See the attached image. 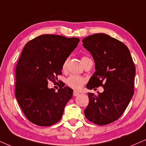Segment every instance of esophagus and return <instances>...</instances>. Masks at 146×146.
I'll list each match as a JSON object with an SVG mask.
<instances>
[{"instance_id": "esophagus-1", "label": "esophagus", "mask_w": 146, "mask_h": 146, "mask_svg": "<svg viewBox=\"0 0 146 146\" xmlns=\"http://www.w3.org/2000/svg\"><path fill=\"white\" fill-rule=\"evenodd\" d=\"M79 94V93L78 92L73 91V96H78Z\"/></svg>"}]
</instances>
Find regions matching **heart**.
Returning <instances> with one entry per match:
<instances>
[{
	"instance_id": "b5f03b06",
	"label": "heart",
	"mask_w": 146,
	"mask_h": 146,
	"mask_svg": "<svg viewBox=\"0 0 146 146\" xmlns=\"http://www.w3.org/2000/svg\"><path fill=\"white\" fill-rule=\"evenodd\" d=\"M89 59H90V58H88V57L83 56L82 58V61L83 62V64H84L86 60ZM67 61L68 59L67 58L62 64V71H65L66 68H67ZM85 82H86V79H85L84 77L77 75H71L70 76L67 77V79H66V84H67V86L72 88V89L74 90L81 89V88H82V86L84 85Z\"/></svg>"
}]
</instances>
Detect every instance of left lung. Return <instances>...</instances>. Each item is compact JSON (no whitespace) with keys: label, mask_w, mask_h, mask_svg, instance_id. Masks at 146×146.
Segmentation results:
<instances>
[{"label":"left lung","mask_w":146,"mask_h":146,"mask_svg":"<svg viewBox=\"0 0 146 146\" xmlns=\"http://www.w3.org/2000/svg\"><path fill=\"white\" fill-rule=\"evenodd\" d=\"M82 42L93 56L96 70L87 88L102 86L104 90L98 95L88 94L85 116L94 124H110L122 115L134 94V62L127 46L107 34L91 35Z\"/></svg>","instance_id":"obj_1"}]
</instances>
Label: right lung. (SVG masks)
Wrapping results in <instances>:
<instances>
[{
  "label": "right lung",
  "instance_id": "obj_1",
  "mask_svg": "<svg viewBox=\"0 0 146 146\" xmlns=\"http://www.w3.org/2000/svg\"><path fill=\"white\" fill-rule=\"evenodd\" d=\"M79 42L77 38L41 35L24 46L15 69V96L27 119L42 127L60 121L73 90L58 84L56 92L48 88L62 74V64Z\"/></svg>",
  "mask_w": 146,
  "mask_h": 146
}]
</instances>
